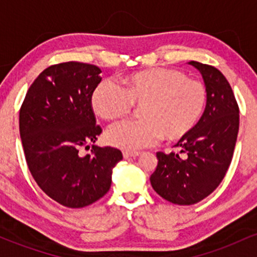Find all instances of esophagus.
<instances>
[{"mask_svg": "<svg viewBox=\"0 0 257 257\" xmlns=\"http://www.w3.org/2000/svg\"><path fill=\"white\" fill-rule=\"evenodd\" d=\"M140 152H133V151H123V157L131 158V157H138Z\"/></svg>", "mask_w": 257, "mask_h": 257, "instance_id": "esophagus-1", "label": "esophagus"}]
</instances>
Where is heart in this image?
Segmentation results:
<instances>
[{
  "instance_id": "heart-1",
  "label": "heart",
  "mask_w": 257,
  "mask_h": 257,
  "mask_svg": "<svg viewBox=\"0 0 257 257\" xmlns=\"http://www.w3.org/2000/svg\"><path fill=\"white\" fill-rule=\"evenodd\" d=\"M206 87L199 79L170 67H155L133 73L125 89L113 79H104L91 95V106L108 122L129 114L140 106V120L113 125L106 141L125 150L151 146L163 137L173 143L187 137L202 117L206 105Z\"/></svg>"
}]
</instances>
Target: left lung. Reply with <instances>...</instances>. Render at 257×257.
Wrapping results in <instances>:
<instances>
[{
    "label": "left lung",
    "instance_id": "1",
    "mask_svg": "<svg viewBox=\"0 0 257 257\" xmlns=\"http://www.w3.org/2000/svg\"><path fill=\"white\" fill-rule=\"evenodd\" d=\"M188 64L204 79V113L175 145L179 152H157V168L150 178L162 198L179 205L196 204L216 190L232 162L239 131V107L225 76L211 65Z\"/></svg>",
    "mask_w": 257,
    "mask_h": 257
}]
</instances>
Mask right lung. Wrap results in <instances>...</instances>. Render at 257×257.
I'll return each instance as SVG.
<instances>
[{
    "label": "right lung",
    "instance_id": "add662e5",
    "mask_svg": "<svg viewBox=\"0 0 257 257\" xmlns=\"http://www.w3.org/2000/svg\"><path fill=\"white\" fill-rule=\"evenodd\" d=\"M95 65L67 61L47 67L35 79L19 111V131L32 178L59 204H93L111 187L112 168L123 158L114 147L81 149L101 134L91 95L100 83Z\"/></svg>",
    "mask_w": 257,
    "mask_h": 257
}]
</instances>
